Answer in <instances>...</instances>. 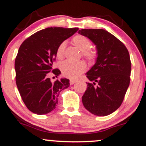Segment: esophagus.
<instances>
[{
	"mask_svg": "<svg viewBox=\"0 0 146 146\" xmlns=\"http://www.w3.org/2000/svg\"><path fill=\"white\" fill-rule=\"evenodd\" d=\"M77 82V80H70V84L73 85V84H75Z\"/></svg>",
	"mask_w": 146,
	"mask_h": 146,
	"instance_id": "34e87169",
	"label": "esophagus"
}]
</instances>
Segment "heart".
I'll return each instance as SVG.
<instances>
[{"mask_svg":"<svg viewBox=\"0 0 146 146\" xmlns=\"http://www.w3.org/2000/svg\"><path fill=\"white\" fill-rule=\"evenodd\" d=\"M72 42L80 51L84 58L89 62H93L96 59L97 53L95 50L90 48L91 42L88 38L82 35H77L72 38ZM66 42H62L58 45L56 50V56L58 59H62L64 56ZM86 64L83 61L71 62L64 61L60 65L62 74L68 78H77L86 70Z\"/></svg>","mask_w":146,"mask_h":146,"instance_id":"1","label":"heart"}]
</instances>
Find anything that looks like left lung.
I'll list each match as a JSON object with an SVG mask.
<instances>
[{"instance_id": "obj_1", "label": "left lung", "mask_w": 146, "mask_h": 146, "mask_svg": "<svg viewBox=\"0 0 146 146\" xmlns=\"http://www.w3.org/2000/svg\"><path fill=\"white\" fill-rule=\"evenodd\" d=\"M79 33L96 45L98 58L86 77L82 96L84 106L90 113L106 116L119 108L130 81L131 62L123 43L104 29H81Z\"/></svg>"}]
</instances>
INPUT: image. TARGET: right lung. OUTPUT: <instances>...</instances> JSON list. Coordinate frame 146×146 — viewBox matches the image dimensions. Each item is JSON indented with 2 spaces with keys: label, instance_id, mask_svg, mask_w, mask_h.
<instances>
[{
  "label": "right lung",
  "instance_id": "right-lung-1",
  "mask_svg": "<svg viewBox=\"0 0 146 146\" xmlns=\"http://www.w3.org/2000/svg\"><path fill=\"white\" fill-rule=\"evenodd\" d=\"M78 28L48 27L33 33L22 43L15 60L16 82L27 108L37 115L56 108L60 92L69 86L68 79L52 82L50 75L60 74L53 68L58 45Z\"/></svg>",
  "mask_w": 146,
  "mask_h": 146
}]
</instances>
